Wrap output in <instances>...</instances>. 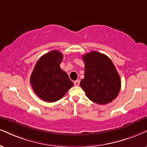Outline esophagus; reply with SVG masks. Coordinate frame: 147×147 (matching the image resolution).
Masks as SVG:
<instances>
[{
    "label": "esophagus",
    "instance_id": "obj_1",
    "mask_svg": "<svg viewBox=\"0 0 147 147\" xmlns=\"http://www.w3.org/2000/svg\"><path fill=\"white\" fill-rule=\"evenodd\" d=\"M74 85H75L76 86H78L80 85V80H77L74 81Z\"/></svg>",
    "mask_w": 147,
    "mask_h": 147
}]
</instances>
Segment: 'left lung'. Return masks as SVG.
<instances>
[{"label": "left lung", "mask_w": 147, "mask_h": 147, "mask_svg": "<svg viewBox=\"0 0 147 147\" xmlns=\"http://www.w3.org/2000/svg\"><path fill=\"white\" fill-rule=\"evenodd\" d=\"M84 78L81 88L88 98L98 104L114 100L121 89V78L112 61L100 52L93 51L84 54Z\"/></svg>", "instance_id": "1"}]
</instances>
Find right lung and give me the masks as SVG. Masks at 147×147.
<instances>
[{"label": "right lung", "mask_w": 147, "mask_h": 147, "mask_svg": "<svg viewBox=\"0 0 147 147\" xmlns=\"http://www.w3.org/2000/svg\"><path fill=\"white\" fill-rule=\"evenodd\" d=\"M63 55L52 50L38 60L30 76V84L39 98L46 102H54L66 94L74 86L67 74L60 67Z\"/></svg>", "instance_id": "add662e5"}]
</instances>
